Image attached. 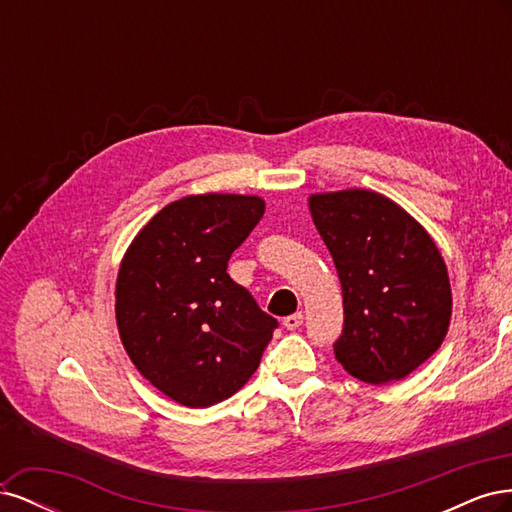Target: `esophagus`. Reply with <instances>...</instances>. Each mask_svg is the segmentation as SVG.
<instances>
[{
	"label": "esophagus",
	"instance_id": "34e87169",
	"mask_svg": "<svg viewBox=\"0 0 512 512\" xmlns=\"http://www.w3.org/2000/svg\"><path fill=\"white\" fill-rule=\"evenodd\" d=\"M301 324H303V314H301V312H297V314H290V316H286V318H284V327H286L288 331L299 329Z\"/></svg>",
	"mask_w": 512,
	"mask_h": 512
}]
</instances>
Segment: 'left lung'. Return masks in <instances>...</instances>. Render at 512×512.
Here are the masks:
<instances>
[{"label":"left lung","instance_id":"1","mask_svg":"<svg viewBox=\"0 0 512 512\" xmlns=\"http://www.w3.org/2000/svg\"><path fill=\"white\" fill-rule=\"evenodd\" d=\"M344 294L335 359L367 384L401 380L444 342L453 294L427 230L371 190L309 196Z\"/></svg>","mask_w":512,"mask_h":512}]
</instances>
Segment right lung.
<instances>
[{
  "label": "right lung",
  "instance_id": "obj_1",
  "mask_svg": "<svg viewBox=\"0 0 512 512\" xmlns=\"http://www.w3.org/2000/svg\"><path fill=\"white\" fill-rule=\"evenodd\" d=\"M262 213L258 196H185L153 215L121 260V344L143 378L181 406L235 395L271 342L277 320L226 273Z\"/></svg>",
  "mask_w": 512,
  "mask_h": 512
}]
</instances>
